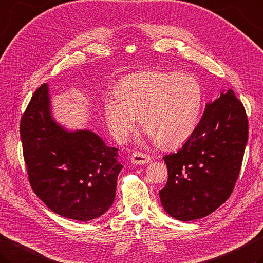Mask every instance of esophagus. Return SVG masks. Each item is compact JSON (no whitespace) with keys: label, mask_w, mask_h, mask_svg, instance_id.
<instances>
[{"label":"esophagus","mask_w":263,"mask_h":263,"mask_svg":"<svg viewBox=\"0 0 263 263\" xmlns=\"http://www.w3.org/2000/svg\"><path fill=\"white\" fill-rule=\"evenodd\" d=\"M151 161V156L141 152H133L131 156V162L133 164H137V165H143V164H148Z\"/></svg>","instance_id":"1"}]
</instances>
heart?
Returning a JSON list of instances; mask_svg holds the SVG:
<instances>
[{
	"instance_id": "heart-1",
	"label": "heart",
	"mask_w": 263,
	"mask_h": 263,
	"mask_svg": "<svg viewBox=\"0 0 263 263\" xmlns=\"http://www.w3.org/2000/svg\"><path fill=\"white\" fill-rule=\"evenodd\" d=\"M106 99L104 114L114 135L124 139L140 120L143 132L161 148L186 142L196 128L203 106V87L187 73L142 70L125 76Z\"/></svg>"
}]
</instances>
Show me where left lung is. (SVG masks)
I'll return each instance as SVG.
<instances>
[{"mask_svg": "<svg viewBox=\"0 0 263 263\" xmlns=\"http://www.w3.org/2000/svg\"><path fill=\"white\" fill-rule=\"evenodd\" d=\"M249 139L245 108L233 90L209 102L198 125L177 153L163 157L166 186L159 190L164 210L174 219L206 217L233 193Z\"/></svg>", "mask_w": 263, "mask_h": 263, "instance_id": "1", "label": "left lung"}]
</instances>
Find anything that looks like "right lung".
Segmentation results:
<instances>
[{"instance_id": "obj_1", "label": "right lung", "mask_w": 263, "mask_h": 263, "mask_svg": "<svg viewBox=\"0 0 263 263\" xmlns=\"http://www.w3.org/2000/svg\"><path fill=\"white\" fill-rule=\"evenodd\" d=\"M20 138L30 186L51 211L89 221L111 206L123 167L118 149L89 130L67 131L54 122L48 84L34 92L20 122Z\"/></svg>"}]
</instances>
